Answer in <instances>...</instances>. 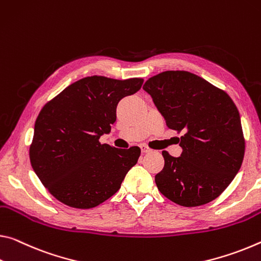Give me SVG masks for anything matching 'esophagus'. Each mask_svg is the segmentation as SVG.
<instances>
[{
    "instance_id": "34e87169",
    "label": "esophagus",
    "mask_w": 261,
    "mask_h": 261,
    "mask_svg": "<svg viewBox=\"0 0 261 261\" xmlns=\"http://www.w3.org/2000/svg\"><path fill=\"white\" fill-rule=\"evenodd\" d=\"M140 150H142V153L151 152V148H148L146 145H140Z\"/></svg>"
}]
</instances>
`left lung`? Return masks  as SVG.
Instances as JSON below:
<instances>
[{
	"mask_svg": "<svg viewBox=\"0 0 261 261\" xmlns=\"http://www.w3.org/2000/svg\"><path fill=\"white\" fill-rule=\"evenodd\" d=\"M143 89L169 129L184 134L180 156L163 151L165 166L155 175L159 192L182 206L214 201L233 180L245 153L237 107L224 90L186 71L156 74Z\"/></svg>",
	"mask_w": 261,
	"mask_h": 261,
	"instance_id": "1",
	"label": "left lung"
}]
</instances>
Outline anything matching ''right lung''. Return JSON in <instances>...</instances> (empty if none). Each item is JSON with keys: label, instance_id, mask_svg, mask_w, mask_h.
<instances>
[{"label": "right lung", "instance_id": "obj_1", "mask_svg": "<svg viewBox=\"0 0 261 261\" xmlns=\"http://www.w3.org/2000/svg\"><path fill=\"white\" fill-rule=\"evenodd\" d=\"M144 80L87 76L69 85L40 110L30 145V161L41 184L58 201L89 209L121 188L140 148L121 150L101 144L116 122L123 97L138 92Z\"/></svg>", "mask_w": 261, "mask_h": 261}]
</instances>
